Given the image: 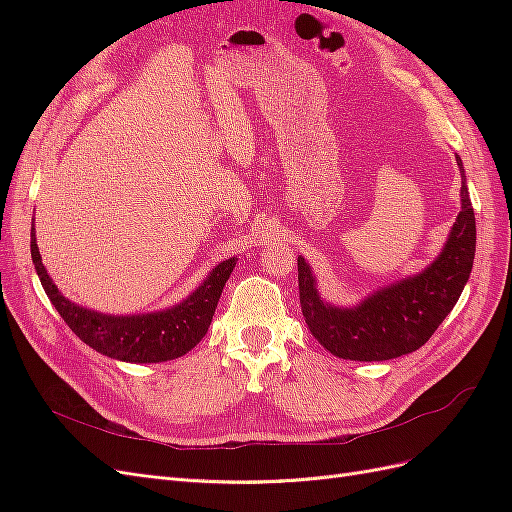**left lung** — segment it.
<instances>
[{
    "label": "left lung",
    "instance_id": "obj_1",
    "mask_svg": "<svg viewBox=\"0 0 512 512\" xmlns=\"http://www.w3.org/2000/svg\"><path fill=\"white\" fill-rule=\"evenodd\" d=\"M461 173V211L448 232L438 258L423 271L369 292L354 305H333L320 297L316 275L299 256V299L303 318L320 346L346 361H389L427 344L442 320L451 314L468 284L474 252L476 222Z\"/></svg>",
    "mask_w": 512,
    "mask_h": 512
}]
</instances>
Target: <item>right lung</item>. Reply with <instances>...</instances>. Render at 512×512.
<instances>
[{
    "mask_svg": "<svg viewBox=\"0 0 512 512\" xmlns=\"http://www.w3.org/2000/svg\"><path fill=\"white\" fill-rule=\"evenodd\" d=\"M32 260L40 284L59 316L89 348L123 363H164L190 352L209 331L220 294L237 265V258L222 260L181 303L147 314H102L76 305L51 280L32 228Z\"/></svg>",
    "mask_w": 512,
    "mask_h": 512,
    "instance_id": "1",
    "label": "right lung"
}]
</instances>
